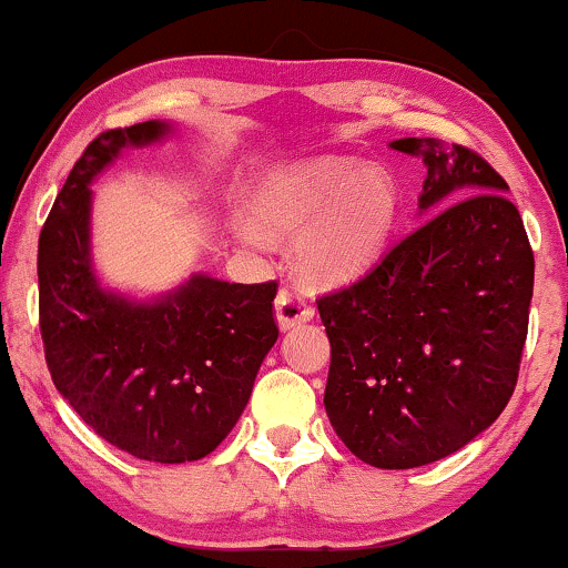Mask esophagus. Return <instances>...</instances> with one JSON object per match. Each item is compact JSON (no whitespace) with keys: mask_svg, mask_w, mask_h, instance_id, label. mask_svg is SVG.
Wrapping results in <instances>:
<instances>
[{"mask_svg":"<svg viewBox=\"0 0 568 568\" xmlns=\"http://www.w3.org/2000/svg\"><path fill=\"white\" fill-rule=\"evenodd\" d=\"M313 315V305H310L305 294L294 290V286H284V290L276 294V321L282 325V331L294 328L297 323H307Z\"/></svg>","mask_w":568,"mask_h":568,"instance_id":"1","label":"esophagus"}]
</instances>
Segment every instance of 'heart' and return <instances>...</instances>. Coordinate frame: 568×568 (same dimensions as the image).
Wrapping results in <instances>:
<instances>
[{"mask_svg":"<svg viewBox=\"0 0 568 568\" xmlns=\"http://www.w3.org/2000/svg\"><path fill=\"white\" fill-rule=\"evenodd\" d=\"M253 214L271 237L305 229L297 243L302 271L313 282L344 284L383 253L398 220V185L383 168L325 154L271 170L253 193ZM237 230L251 243L263 240L245 220Z\"/></svg>","mask_w":568,"mask_h":568,"instance_id":"b5f03b06","label":"heart"}]
</instances>
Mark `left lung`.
<instances>
[{
  "mask_svg": "<svg viewBox=\"0 0 568 568\" xmlns=\"http://www.w3.org/2000/svg\"><path fill=\"white\" fill-rule=\"evenodd\" d=\"M390 146L422 154L424 220L317 310L333 429L359 460L406 470L457 453L509 403L535 258L507 181L478 152L414 136Z\"/></svg>",
  "mask_w": 568,
  "mask_h": 568,
  "instance_id": "8db88e82",
  "label": "left lung"
}]
</instances>
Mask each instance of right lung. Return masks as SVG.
<instances>
[{"label":"right lung","instance_id":"obj_1","mask_svg":"<svg viewBox=\"0 0 568 568\" xmlns=\"http://www.w3.org/2000/svg\"><path fill=\"white\" fill-rule=\"evenodd\" d=\"M162 121L103 131L74 162L38 240V313L51 379L98 437L150 463L220 447L276 344L278 284L191 276L134 302L100 286L90 261V183L123 146L160 142Z\"/></svg>","mask_w":568,"mask_h":568}]
</instances>
